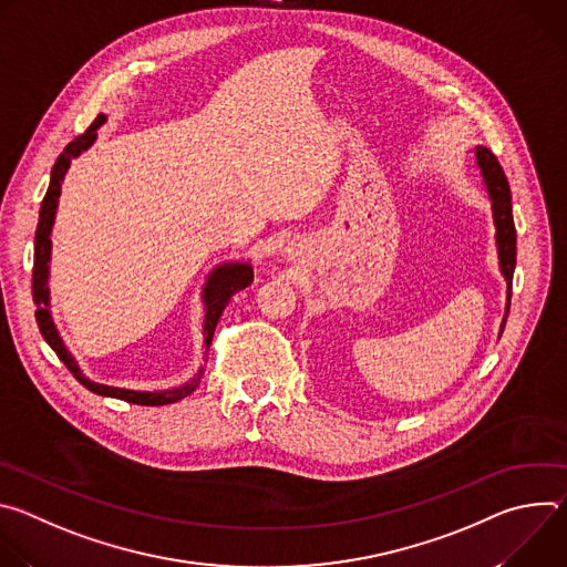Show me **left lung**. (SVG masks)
Here are the masks:
<instances>
[{
	"label": "left lung",
	"instance_id": "8db88e82",
	"mask_svg": "<svg viewBox=\"0 0 567 567\" xmlns=\"http://www.w3.org/2000/svg\"><path fill=\"white\" fill-rule=\"evenodd\" d=\"M475 166L480 171L482 184L487 188L489 202H492V215H494V228H496V249H498V269L501 276L507 282V302H505V316L501 322V334L505 328V320L509 313V302H512V278L516 269V226H514V215H512V193L507 177L498 164V158L494 156L492 150L475 145Z\"/></svg>",
	"mask_w": 567,
	"mask_h": 567
}]
</instances>
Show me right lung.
<instances>
[{
    "mask_svg": "<svg viewBox=\"0 0 567 567\" xmlns=\"http://www.w3.org/2000/svg\"><path fill=\"white\" fill-rule=\"evenodd\" d=\"M107 123V114H99L96 121L90 125V130L78 136L75 141H71L64 152L58 156L55 166L51 171V182L47 188V195L42 199L40 206V219H38V230H35V258H33V302H35V320L38 328L44 337V341L51 346V350L58 354V359L69 368V372L83 383L87 390H92L94 394L101 396H112V399H123L130 403H141V406H164V403H175L184 396H188L202 381L204 377V365L197 370V374H193L186 383L175 385V388H158V390H134V388H123V385H107L101 381L90 379L83 370H80L75 357L69 352V348L64 346L55 320L51 313V289H49V271H51V230L55 224V213H58V204H60V193H62V182L66 177V171L71 166V161L78 158L83 152H87L96 138H99V130ZM254 282V267L249 260H226L215 265L208 276L206 282L202 287V302H204V326H202V334H204V354L208 357V346L215 332L217 320L224 311V307L228 305V300L233 298V293H237L239 289H245ZM204 357V363H206Z\"/></svg>",
    "mask_w": 567,
    "mask_h": 567,
    "instance_id": "add662e5",
    "label": "right lung"
}]
</instances>
